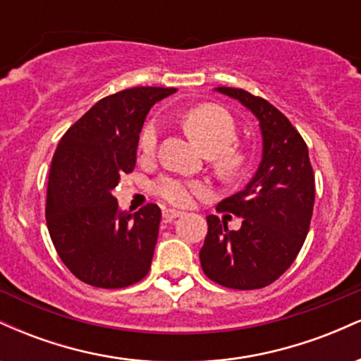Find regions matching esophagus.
Returning <instances> with one entry per match:
<instances>
[{
	"instance_id": "34e87169",
	"label": "esophagus",
	"mask_w": 361,
	"mask_h": 361,
	"mask_svg": "<svg viewBox=\"0 0 361 361\" xmlns=\"http://www.w3.org/2000/svg\"><path fill=\"white\" fill-rule=\"evenodd\" d=\"M181 215H183V212H181V210H175V209H164L163 210L164 222H173V221H175V219L181 217Z\"/></svg>"
}]
</instances>
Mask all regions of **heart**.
<instances>
[{
  "mask_svg": "<svg viewBox=\"0 0 361 361\" xmlns=\"http://www.w3.org/2000/svg\"><path fill=\"white\" fill-rule=\"evenodd\" d=\"M186 134L198 144L207 154H210L219 175L233 180L243 173L246 164V154L239 147L231 146L238 135V128L233 117L212 105H198L190 109L181 118ZM159 127L156 122L144 123L139 134V151L144 157H151L156 152ZM154 192L164 200L175 205H186L195 195L205 192V185L200 181L183 180L176 176H164L154 185Z\"/></svg>",
  "mask_w": 361,
  "mask_h": 361,
  "instance_id": "1",
  "label": "heart"
}]
</instances>
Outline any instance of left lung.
Listing matches in <instances>:
<instances>
[{
	"label": "left lung",
	"instance_id": "left-lung-1",
	"mask_svg": "<svg viewBox=\"0 0 361 361\" xmlns=\"http://www.w3.org/2000/svg\"><path fill=\"white\" fill-rule=\"evenodd\" d=\"M215 91L255 115L263 151L244 190L219 204V209L243 217L241 229L229 231L217 215L207 217L202 270L227 288H263L283 275L307 238L316 197L309 149L271 103L239 88L219 86Z\"/></svg>",
	"mask_w": 361,
	"mask_h": 361
}]
</instances>
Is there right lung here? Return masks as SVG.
Instances as JSON below:
<instances>
[{
    "mask_svg": "<svg viewBox=\"0 0 361 361\" xmlns=\"http://www.w3.org/2000/svg\"><path fill=\"white\" fill-rule=\"evenodd\" d=\"M176 88L139 86L94 103L62 135L47 183L49 234L76 279L100 288H122L151 268L161 209H118L114 190L135 168L139 134L149 110Z\"/></svg>",
    "mask_w": 361,
    "mask_h": 361,
    "instance_id": "add662e5",
    "label": "right lung"
}]
</instances>
